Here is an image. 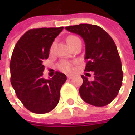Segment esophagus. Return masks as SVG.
<instances>
[{"label": "esophagus", "mask_w": 135, "mask_h": 135, "mask_svg": "<svg viewBox=\"0 0 135 135\" xmlns=\"http://www.w3.org/2000/svg\"><path fill=\"white\" fill-rule=\"evenodd\" d=\"M67 77L68 79H72V78L74 77V74H68Z\"/></svg>", "instance_id": "34e87169"}]
</instances>
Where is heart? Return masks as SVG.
Listing matches in <instances>:
<instances>
[{"label":"heart","mask_w":135,"mask_h":135,"mask_svg":"<svg viewBox=\"0 0 135 135\" xmlns=\"http://www.w3.org/2000/svg\"><path fill=\"white\" fill-rule=\"evenodd\" d=\"M78 41H80V40L78 37H76V36H74V35H70L69 36L67 37V42L69 45V46L71 47L73 45H74L76 43V42ZM54 45L55 43L53 42L52 45H51V47H50V50H53V47H54ZM59 69H61V70L64 71H71V65L70 63H69L67 61H62L61 62L60 64H59Z\"/></svg>","instance_id":"b5f03b06"}]
</instances>
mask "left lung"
Returning <instances> with one entry per match:
<instances>
[{"instance_id":"1","label":"left lung","mask_w":135,"mask_h":135,"mask_svg":"<svg viewBox=\"0 0 135 135\" xmlns=\"http://www.w3.org/2000/svg\"><path fill=\"white\" fill-rule=\"evenodd\" d=\"M70 32L79 35L85 43L87 61L85 71H93V81L82 75L79 88L82 100L95 106L109 104L119 93L122 85L121 59L115 42L108 34L97 25L80 24L66 27Z\"/></svg>"}]
</instances>
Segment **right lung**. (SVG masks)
I'll return each instance as SVG.
<instances>
[{"instance_id":"1","label":"right lung","mask_w":135,"mask_h":135,"mask_svg":"<svg viewBox=\"0 0 135 135\" xmlns=\"http://www.w3.org/2000/svg\"><path fill=\"white\" fill-rule=\"evenodd\" d=\"M64 27L32 29L16 42L10 63L11 83L25 107L35 113H46L55 108L60 90L66 80L56 71L49 79L42 77L43 61L49 56L53 42Z\"/></svg>"}]
</instances>
